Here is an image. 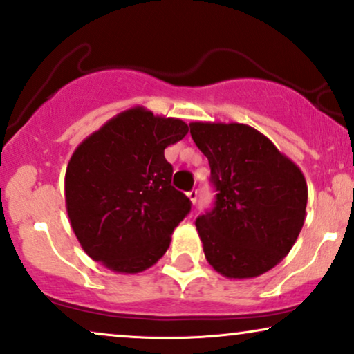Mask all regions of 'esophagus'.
I'll use <instances>...</instances> for the list:
<instances>
[{
  "label": "esophagus",
  "instance_id": "1",
  "mask_svg": "<svg viewBox=\"0 0 354 354\" xmlns=\"http://www.w3.org/2000/svg\"><path fill=\"white\" fill-rule=\"evenodd\" d=\"M187 196H188V200L192 201V205H195L196 203V200H198V192L196 190H190L187 194Z\"/></svg>",
  "mask_w": 354,
  "mask_h": 354
}]
</instances>
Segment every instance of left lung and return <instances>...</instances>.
Here are the masks:
<instances>
[{"mask_svg": "<svg viewBox=\"0 0 354 354\" xmlns=\"http://www.w3.org/2000/svg\"><path fill=\"white\" fill-rule=\"evenodd\" d=\"M208 158L214 206L196 218L208 263L226 278H255L289 254L306 219L301 169L242 123H190Z\"/></svg>", "mask_w": 354, "mask_h": 354, "instance_id": "obj_1", "label": "left lung"}]
</instances>
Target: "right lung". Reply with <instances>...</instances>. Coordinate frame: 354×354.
I'll return each instance as SVG.
<instances>
[{
    "instance_id": "1",
    "label": "right lung",
    "mask_w": 354,
    "mask_h": 354,
    "mask_svg": "<svg viewBox=\"0 0 354 354\" xmlns=\"http://www.w3.org/2000/svg\"><path fill=\"white\" fill-rule=\"evenodd\" d=\"M187 133L178 118L135 107L77 146L66 167L65 200L91 259L112 272L140 273L166 254L192 201L171 185L164 149Z\"/></svg>"
}]
</instances>
